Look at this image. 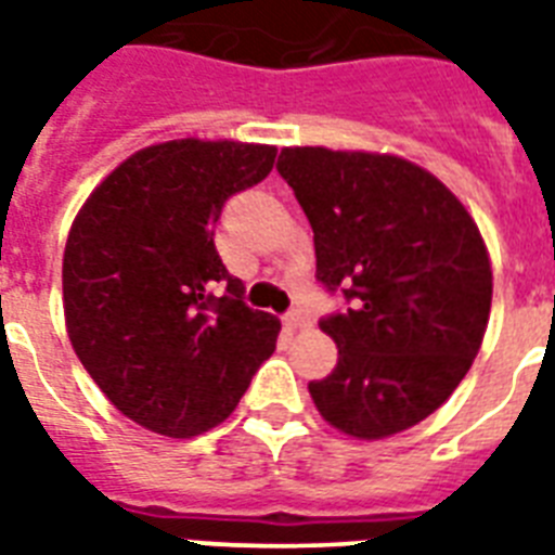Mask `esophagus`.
I'll list each match as a JSON object with an SVG mask.
<instances>
[{
	"instance_id": "esophagus-1",
	"label": "esophagus",
	"mask_w": 555,
	"mask_h": 555,
	"mask_svg": "<svg viewBox=\"0 0 555 555\" xmlns=\"http://www.w3.org/2000/svg\"><path fill=\"white\" fill-rule=\"evenodd\" d=\"M282 322H285V328L296 331V328H302V325H305V322H308V320H305V313L299 311V308H294V311H287V313H285V320H282Z\"/></svg>"
}]
</instances>
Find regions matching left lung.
<instances>
[{
	"instance_id": "8db88e82",
	"label": "left lung",
	"mask_w": 555,
	"mask_h": 555,
	"mask_svg": "<svg viewBox=\"0 0 555 555\" xmlns=\"http://www.w3.org/2000/svg\"><path fill=\"white\" fill-rule=\"evenodd\" d=\"M285 178L313 227L317 279L351 308L320 322L337 369L308 383L343 435L383 440L426 421L487 334L492 264L455 192L388 152L287 146Z\"/></svg>"
}]
</instances>
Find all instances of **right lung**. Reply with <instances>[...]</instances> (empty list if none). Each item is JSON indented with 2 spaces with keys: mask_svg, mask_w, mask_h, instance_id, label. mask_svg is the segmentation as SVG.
<instances>
[{
  "mask_svg": "<svg viewBox=\"0 0 555 555\" xmlns=\"http://www.w3.org/2000/svg\"><path fill=\"white\" fill-rule=\"evenodd\" d=\"M273 160L268 143H152L112 169L74 218L65 331L100 391L143 429L209 431L276 351L282 325L242 302V279L212 244L224 201L268 178Z\"/></svg>",
  "mask_w": 555,
  "mask_h": 555,
  "instance_id": "obj_1",
  "label": "right lung"
}]
</instances>
